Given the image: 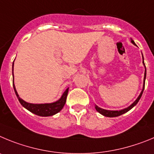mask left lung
<instances>
[{"mask_svg":"<svg viewBox=\"0 0 154 154\" xmlns=\"http://www.w3.org/2000/svg\"><path fill=\"white\" fill-rule=\"evenodd\" d=\"M131 42H132V44H134V45H136L135 43H134V41H133L132 39H131ZM143 65H144V67H145L144 79H143V87L142 91H141L140 94V95H139V97H137V99L136 100L134 101V103H133L131 105V106H128V107H127V108H125V109H124V110H104V109H102V108L99 107V106H97V105H95V108H96V110H97V111L99 112V113H100V114H102V115H103V116H105V117H118V116H120V115H122V114H124V113H127V111H129V110H131V109H132V108L134 107V106H135V105L138 103V101L140 100V99L141 96H142L143 92V90H144L145 80H146V66H145L144 61H143Z\"/></svg>","mask_w":154,"mask_h":154,"instance_id":"left-lung-1","label":"left lung"}]
</instances>
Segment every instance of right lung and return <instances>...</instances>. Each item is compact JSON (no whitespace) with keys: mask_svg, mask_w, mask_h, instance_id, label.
<instances>
[{"mask_svg":"<svg viewBox=\"0 0 154 154\" xmlns=\"http://www.w3.org/2000/svg\"><path fill=\"white\" fill-rule=\"evenodd\" d=\"M13 70H14V62H13ZM13 87L14 89L15 94L17 95V97L18 99L19 102L20 104L26 108L27 110L30 111L31 113H34V114L37 115V116H41V117H50V116H53V115L56 114L58 112H60L62 110V108L64 106L65 103H66V100H67V94H68V89L67 88L66 91L63 92V95L56 102L51 103H40V104H34V103H27L19 97L18 94L17 92L15 86L14 84V72H13Z\"/></svg>","mask_w":154,"mask_h":154,"instance_id":"add662e5","label":"right lung"}]
</instances>
